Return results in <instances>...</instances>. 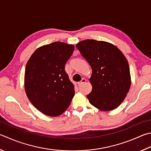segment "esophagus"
Here are the masks:
<instances>
[{"mask_svg":"<svg viewBox=\"0 0 151 151\" xmlns=\"http://www.w3.org/2000/svg\"><path fill=\"white\" fill-rule=\"evenodd\" d=\"M86 80L85 78H83L81 80V82H79V83H78V86H81V85H83L84 83H86Z\"/></svg>","mask_w":151,"mask_h":151,"instance_id":"obj_1","label":"esophagus"}]
</instances>
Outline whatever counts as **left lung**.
Here are the masks:
<instances>
[{"label": "left lung", "mask_w": 151, "mask_h": 151, "mask_svg": "<svg viewBox=\"0 0 151 151\" xmlns=\"http://www.w3.org/2000/svg\"><path fill=\"white\" fill-rule=\"evenodd\" d=\"M76 47L92 68V90L86 96L89 102L102 111L116 109L131 86L129 67L125 55L116 46L104 41L83 40Z\"/></svg>", "instance_id": "1"}]
</instances>
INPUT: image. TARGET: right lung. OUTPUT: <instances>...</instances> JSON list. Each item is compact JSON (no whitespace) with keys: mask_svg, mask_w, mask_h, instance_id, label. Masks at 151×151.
I'll use <instances>...</instances> for the list:
<instances>
[{"mask_svg":"<svg viewBox=\"0 0 151 151\" xmlns=\"http://www.w3.org/2000/svg\"><path fill=\"white\" fill-rule=\"evenodd\" d=\"M74 49L73 45L53 42L37 48L27 62L24 75L26 95L46 116L62 114L75 95V86L65 70Z\"/></svg>","mask_w":151,"mask_h":151,"instance_id":"1","label":"right lung"}]
</instances>
